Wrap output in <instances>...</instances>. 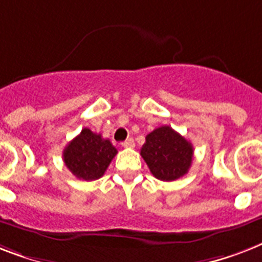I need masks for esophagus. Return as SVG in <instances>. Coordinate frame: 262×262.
I'll list each match as a JSON object with an SVG mask.
<instances>
[{"instance_id": "esophagus-1", "label": "esophagus", "mask_w": 262, "mask_h": 262, "mask_svg": "<svg viewBox=\"0 0 262 262\" xmlns=\"http://www.w3.org/2000/svg\"><path fill=\"white\" fill-rule=\"evenodd\" d=\"M121 146H123V147H125V148H131V147H134V146H135V142H134L133 138H128L127 141H124L123 143H121Z\"/></svg>"}]
</instances>
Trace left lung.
Returning a JSON list of instances; mask_svg holds the SVG:
<instances>
[{"label":"left lung","instance_id":"8db88e82","mask_svg":"<svg viewBox=\"0 0 262 262\" xmlns=\"http://www.w3.org/2000/svg\"><path fill=\"white\" fill-rule=\"evenodd\" d=\"M141 156L156 179L174 181L189 170L193 146L171 127L162 125L146 137Z\"/></svg>","mask_w":262,"mask_h":262}]
</instances>
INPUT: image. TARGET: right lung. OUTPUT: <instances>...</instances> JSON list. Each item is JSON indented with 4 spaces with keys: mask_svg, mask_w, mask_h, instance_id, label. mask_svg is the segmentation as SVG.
Returning a JSON list of instances; mask_svg holds the SVG:
<instances>
[{
    "mask_svg": "<svg viewBox=\"0 0 262 262\" xmlns=\"http://www.w3.org/2000/svg\"><path fill=\"white\" fill-rule=\"evenodd\" d=\"M116 154L118 150L110 139H104L101 134L83 128L64 147L63 161L77 179L93 181L102 177Z\"/></svg>",
    "mask_w": 262,
    "mask_h": 262,
    "instance_id": "1",
    "label": "right lung"
}]
</instances>
